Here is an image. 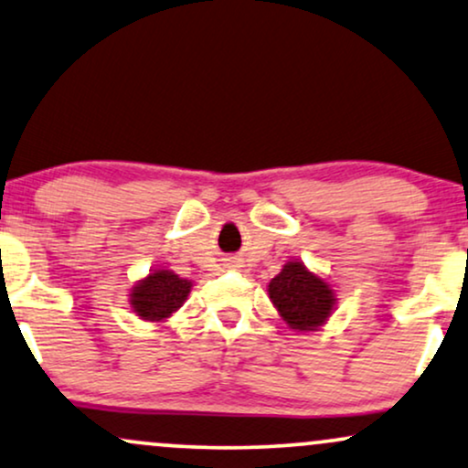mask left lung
<instances>
[{"label": "left lung", "instance_id": "obj_1", "mask_svg": "<svg viewBox=\"0 0 468 468\" xmlns=\"http://www.w3.org/2000/svg\"><path fill=\"white\" fill-rule=\"evenodd\" d=\"M269 297L292 330L310 332L323 325L334 308V292L325 280L310 273L302 262H288L271 280Z\"/></svg>", "mask_w": 468, "mask_h": 468}]
</instances>
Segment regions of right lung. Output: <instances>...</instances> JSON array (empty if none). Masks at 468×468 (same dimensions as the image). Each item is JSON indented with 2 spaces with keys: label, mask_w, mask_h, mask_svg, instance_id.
Segmentation results:
<instances>
[{
  "label": "right lung",
  "mask_w": 468,
  "mask_h": 468,
  "mask_svg": "<svg viewBox=\"0 0 468 468\" xmlns=\"http://www.w3.org/2000/svg\"><path fill=\"white\" fill-rule=\"evenodd\" d=\"M190 282L173 271L160 269L132 288V310L145 321H163L184 303L190 292Z\"/></svg>",
  "instance_id": "right-lung-1"
}]
</instances>
